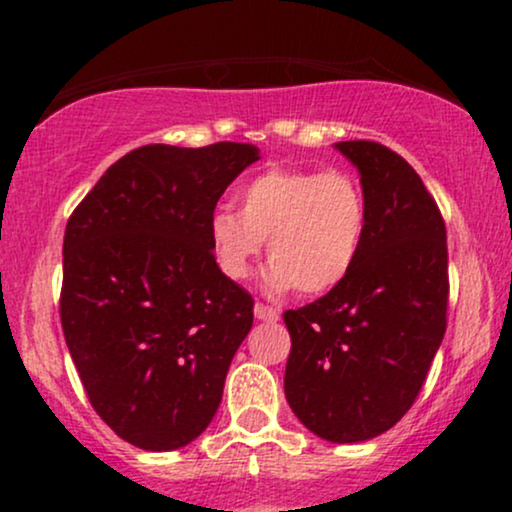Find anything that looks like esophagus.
Masks as SVG:
<instances>
[{
  "instance_id": "34e87169",
  "label": "esophagus",
  "mask_w": 512,
  "mask_h": 512,
  "mask_svg": "<svg viewBox=\"0 0 512 512\" xmlns=\"http://www.w3.org/2000/svg\"><path fill=\"white\" fill-rule=\"evenodd\" d=\"M255 317H257V320H262V322H276V320H279V310L269 308V305L257 303L255 305Z\"/></svg>"
}]
</instances>
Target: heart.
<instances>
[{
	"instance_id": "b5f03b06",
	"label": "heart",
	"mask_w": 512,
	"mask_h": 512,
	"mask_svg": "<svg viewBox=\"0 0 512 512\" xmlns=\"http://www.w3.org/2000/svg\"><path fill=\"white\" fill-rule=\"evenodd\" d=\"M238 211L209 219V245L228 279H248L267 240L262 286L272 296L337 289L361 255L368 228L363 187L339 170L269 168L236 192Z\"/></svg>"
}]
</instances>
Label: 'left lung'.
<instances>
[{"label": "left lung", "mask_w": 512, "mask_h": 512, "mask_svg": "<svg viewBox=\"0 0 512 512\" xmlns=\"http://www.w3.org/2000/svg\"><path fill=\"white\" fill-rule=\"evenodd\" d=\"M368 204L361 255L315 303L286 310V402L330 443H361L407 414L448 313L445 223L416 170L375 142H337Z\"/></svg>", "instance_id": "obj_1"}]
</instances>
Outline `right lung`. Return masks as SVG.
Returning a JSON list of instances; mask_svg holds the SVG:
<instances>
[{"label": "right lung", "mask_w": 512, "mask_h": 512, "mask_svg": "<svg viewBox=\"0 0 512 512\" xmlns=\"http://www.w3.org/2000/svg\"><path fill=\"white\" fill-rule=\"evenodd\" d=\"M252 144H149L96 182L64 231L60 317L93 409L142 450L185 448L214 419L252 296L209 245Z\"/></svg>", "instance_id": "add662e5"}]
</instances>
